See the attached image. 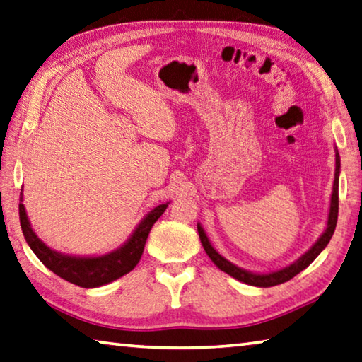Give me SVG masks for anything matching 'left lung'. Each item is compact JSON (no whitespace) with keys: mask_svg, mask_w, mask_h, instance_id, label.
<instances>
[{"mask_svg":"<svg viewBox=\"0 0 362 362\" xmlns=\"http://www.w3.org/2000/svg\"><path fill=\"white\" fill-rule=\"evenodd\" d=\"M334 151H336V172H334V182H332V194H331L328 221H326V228L323 230V233L320 235L318 240L312 244V247L309 250H305L304 254L298 258V260H295L287 266H284V268H281V269L269 271V272H254V271L240 268V266H236L235 263H231L230 260H227V258L222 257L219 252H217L213 247V244H211L209 238L206 236V231H204L203 227H202V223H197V230H199L203 249H204V252H206L211 260H213V263L217 266V268H219L223 272H227L228 276L235 277L236 281L252 285V287H260V288L274 287V285L287 282V281H290L291 277H295L296 274H299V272L308 268V266L313 260H315V258L320 254H322L326 245H328V243L331 241V238L334 235V230H336V225H337L340 156H339L337 148H334Z\"/></svg>","mask_w":362,"mask_h":362,"instance_id":"1","label":"left lung"}]
</instances>
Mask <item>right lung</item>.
<instances>
[{
  "mask_svg": "<svg viewBox=\"0 0 362 362\" xmlns=\"http://www.w3.org/2000/svg\"><path fill=\"white\" fill-rule=\"evenodd\" d=\"M23 190V189H22ZM23 202V194L20 197L18 214L20 225L26 243L31 247L40 262L49 268L54 274L59 276L64 281L78 285L83 288H96L107 285L117 279L122 277L127 272H131L137 263L140 262L143 249L148 240L149 231H151L154 222L163 214L168 203L159 204L153 208L148 214L137 223L131 236L127 238L124 244H121L112 252L104 255H69L63 252L53 250L49 247L33 230L31 222L26 214Z\"/></svg>",
  "mask_w": 362,
  "mask_h": 362,
  "instance_id": "obj_1",
  "label": "right lung"
}]
</instances>
